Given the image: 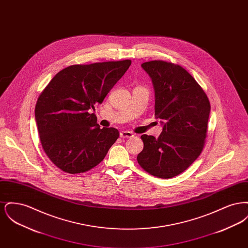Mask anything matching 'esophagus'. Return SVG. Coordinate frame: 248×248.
Returning <instances> with one entry per match:
<instances>
[{
  "label": "esophagus",
  "mask_w": 248,
  "mask_h": 248,
  "mask_svg": "<svg viewBox=\"0 0 248 248\" xmlns=\"http://www.w3.org/2000/svg\"><path fill=\"white\" fill-rule=\"evenodd\" d=\"M120 137L123 138V139H130V138H133L134 135H133V133L130 132V131H122V132L120 133Z\"/></svg>",
  "instance_id": "esophagus-1"
}]
</instances>
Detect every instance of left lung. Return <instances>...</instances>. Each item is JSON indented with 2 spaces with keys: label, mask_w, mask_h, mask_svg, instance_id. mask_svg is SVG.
Segmentation results:
<instances>
[{
  "label": "left lung",
  "mask_w": 248,
  "mask_h": 248,
  "mask_svg": "<svg viewBox=\"0 0 248 248\" xmlns=\"http://www.w3.org/2000/svg\"><path fill=\"white\" fill-rule=\"evenodd\" d=\"M153 80L154 115L164 128L155 139L142 135L138 163L149 174L171 178L184 172L200 155L207 135L210 102L202 88L181 66L163 60L145 62Z\"/></svg>",
  "instance_id": "1"
}]
</instances>
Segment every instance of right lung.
<instances>
[{
  "label": "right lung",
  "instance_id": "right-lung-1",
  "mask_svg": "<svg viewBox=\"0 0 248 248\" xmlns=\"http://www.w3.org/2000/svg\"><path fill=\"white\" fill-rule=\"evenodd\" d=\"M131 60L71 65L58 72L40 94L35 120L51 162L69 174L89 171L103 161L120 136L89 113L128 70Z\"/></svg>",
  "mask_w": 248,
  "mask_h": 248
}]
</instances>
